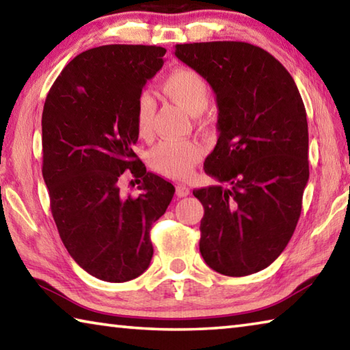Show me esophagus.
I'll use <instances>...</instances> for the list:
<instances>
[{"label":"esophagus","instance_id":"1","mask_svg":"<svg viewBox=\"0 0 350 350\" xmlns=\"http://www.w3.org/2000/svg\"><path fill=\"white\" fill-rule=\"evenodd\" d=\"M176 194H177V197H187L189 194V188L187 185H177Z\"/></svg>","mask_w":350,"mask_h":350}]
</instances>
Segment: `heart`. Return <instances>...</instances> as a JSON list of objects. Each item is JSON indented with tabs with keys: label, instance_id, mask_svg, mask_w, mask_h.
Returning a JSON list of instances; mask_svg holds the SVG:
<instances>
[{
	"label": "heart",
	"instance_id": "b5f03b06",
	"mask_svg": "<svg viewBox=\"0 0 350 350\" xmlns=\"http://www.w3.org/2000/svg\"><path fill=\"white\" fill-rule=\"evenodd\" d=\"M162 92L191 116L205 110L211 98L208 81L193 68H177L171 72L163 81ZM154 114V96L150 92H142L136 100V129L141 137L148 139L153 133ZM202 154V145L194 141H165L150 153V165L162 176L187 179Z\"/></svg>",
	"mask_w": 350,
	"mask_h": 350
}]
</instances>
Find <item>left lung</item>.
<instances>
[{
	"mask_svg": "<svg viewBox=\"0 0 350 350\" xmlns=\"http://www.w3.org/2000/svg\"><path fill=\"white\" fill-rule=\"evenodd\" d=\"M174 55L208 81L219 107L220 135L203 168L226 187L193 191L205 209L200 254L219 274H254L280 256L300 219L309 180L300 92L288 70L252 44H177Z\"/></svg>",
	"mask_w": 350,
	"mask_h": 350,
	"instance_id": "8db88e82",
	"label": "left lung"
}]
</instances>
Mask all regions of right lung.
Masks as SVG:
<instances>
[{
	"instance_id": "right-lung-1",
	"label": "right lung",
	"mask_w": 350,
	"mask_h": 350,
	"mask_svg": "<svg viewBox=\"0 0 350 350\" xmlns=\"http://www.w3.org/2000/svg\"><path fill=\"white\" fill-rule=\"evenodd\" d=\"M165 52L126 44L85 50L64 67L44 104L42 177L56 228L75 262L104 282L147 271L151 225L174 196L133 151L136 100ZM124 174L142 183V195L120 194Z\"/></svg>"
}]
</instances>
